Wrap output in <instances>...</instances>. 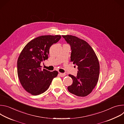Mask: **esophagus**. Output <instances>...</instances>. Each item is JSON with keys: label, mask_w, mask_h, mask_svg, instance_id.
<instances>
[{"label": "esophagus", "mask_w": 124, "mask_h": 124, "mask_svg": "<svg viewBox=\"0 0 124 124\" xmlns=\"http://www.w3.org/2000/svg\"><path fill=\"white\" fill-rule=\"evenodd\" d=\"M59 75L61 77H64L66 75V74H63V73H60L59 74Z\"/></svg>", "instance_id": "obj_1"}]
</instances>
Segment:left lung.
<instances>
[{
	"label": "left lung",
	"instance_id": "8db88e82",
	"mask_svg": "<svg viewBox=\"0 0 124 124\" xmlns=\"http://www.w3.org/2000/svg\"><path fill=\"white\" fill-rule=\"evenodd\" d=\"M70 46V61L78 66L76 77L69 75L73 84L68 87V91L78 97L90 94L96 86L100 75V64L92 47L86 41L72 35H63Z\"/></svg>",
	"mask_w": 124,
	"mask_h": 124
}]
</instances>
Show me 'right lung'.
<instances>
[{
	"mask_svg": "<svg viewBox=\"0 0 124 124\" xmlns=\"http://www.w3.org/2000/svg\"><path fill=\"white\" fill-rule=\"evenodd\" d=\"M60 35H43L31 40L24 46L17 62V75L24 89L33 95L45 92L58 72L42 70L41 62L48 59L50 47L61 39Z\"/></svg>",
	"mask_w": 124,
	"mask_h": 124,
	"instance_id": "1",
	"label": "right lung"
}]
</instances>
